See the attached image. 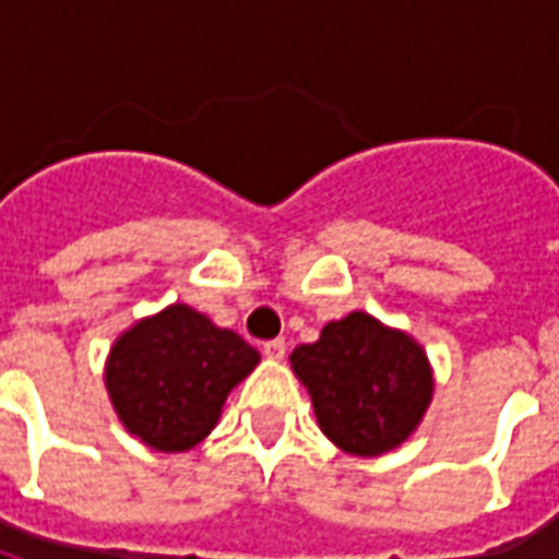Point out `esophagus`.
Instances as JSON below:
<instances>
[{
  "label": "esophagus",
  "instance_id": "esophagus-1",
  "mask_svg": "<svg viewBox=\"0 0 559 559\" xmlns=\"http://www.w3.org/2000/svg\"><path fill=\"white\" fill-rule=\"evenodd\" d=\"M263 354H266L270 359H284V354H287V342L284 340L263 342Z\"/></svg>",
  "mask_w": 559,
  "mask_h": 559
}]
</instances>
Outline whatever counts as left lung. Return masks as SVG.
I'll list each match as a JSON object with an SVG mask.
<instances>
[{
  "mask_svg": "<svg viewBox=\"0 0 559 559\" xmlns=\"http://www.w3.org/2000/svg\"><path fill=\"white\" fill-rule=\"evenodd\" d=\"M289 362L313 397L322 432L354 455L394 450L432 400L420 345L368 313L324 324L319 342L298 345Z\"/></svg>",
  "mask_w": 559,
  "mask_h": 559,
  "instance_id": "left-lung-1",
  "label": "left lung"
}]
</instances>
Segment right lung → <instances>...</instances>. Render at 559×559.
Here are the masks:
<instances>
[{
	"instance_id": "right-lung-1",
	"label": "right lung",
	"mask_w": 559,
	"mask_h": 559,
	"mask_svg": "<svg viewBox=\"0 0 559 559\" xmlns=\"http://www.w3.org/2000/svg\"><path fill=\"white\" fill-rule=\"evenodd\" d=\"M258 359L237 333L174 305L116 342L107 391L130 432L153 450L182 452L214 429L226 394Z\"/></svg>"
}]
</instances>
